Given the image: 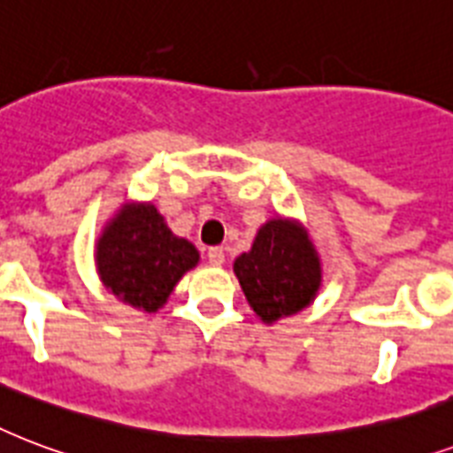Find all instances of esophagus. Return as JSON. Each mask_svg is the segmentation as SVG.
Segmentation results:
<instances>
[{
  "label": "esophagus",
  "instance_id": "34e87169",
  "mask_svg": "<svg viewBox=\"0 0 453 453\" xmlns=\"http://www.w3.org/2000/svg\"><path fill=\"white\" fill-rule=\"evenodd\" d=\"M208 262L212 266H222L224 265V250H222V248H210Z\"/></svg>",
  "mask_w": 453,
  "mask_h": 453
}]
</instances>
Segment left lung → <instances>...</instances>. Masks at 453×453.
I'll return each mask as SVG.
<instances>
[{"label":"left lung","instance_id":"obj_1","mask_svg":"<svg viewBox=\"0 0 453 453\" xmlns=\"http://www.w3.org/2000/svg\"><path fill=\"white\" fill-rule=\"evenodd\" d=\"M234 274L255 317L276 324L314 303L324 265L303 222L272 217L257 229L250 250L234 259Z\"/></svg>","mask_w":453,"mask_h":453}]
</instances>
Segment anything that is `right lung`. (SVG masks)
I'll use <instances>...</instances> for the list:
<instances>
[{
    "label": "right lung",
    "mask_w": 453,
    "mask_h": 453,
    "mask_svg": "<svg viewBox=\"0 0 453 453\" xmlns=\"http://www.w3.org/2000/svg\"><path fill=\"white\" fill-rule=\"evenodd\" d=\"M198 259V248L174 236L153 203L120 205L94 243L101 283L120 303L146 314L167 303L174 286Z\"/></svg>",
    "instance_id": "obj_1"
}]
</instances>
